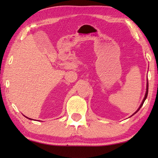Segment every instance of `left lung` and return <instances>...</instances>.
Here are the masks:
<instances>
[{"mask_svg":"<svg viewBox=\"0 0 158 158\" xmlns=\"http://www.w3.org/2000/svg\"><path fill=\"white\" fill-rule=\"evenodd\" d=\"M147 81H148V82H147V87H146V93H145V95H144V99H143V100H142V103H141V104H140V106H139V108H138V109H137V111H136L135 112V113H134V114H132V115H131V116H132L134 115V114H135L136 113H137V112L138 111H139V110L140 109V108H141V107L142 106V105H143V103H144V101H145V100H146L147 97H148V80H147Z\"/></svg>","mask_w":158,"mask_h":158,"instance_id":"1","label":"left lung"}]
</instances>
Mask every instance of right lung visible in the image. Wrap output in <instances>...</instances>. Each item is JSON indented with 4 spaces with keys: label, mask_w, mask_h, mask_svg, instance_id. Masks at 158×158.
Instances as JSON below:
<instances>
[{
    "label": "right lung",
    "mask_w": 158,
    "mask_h": 158,
    "mask_svg": "<svg viewBox=\"0 0 158 158\" xmlns=\"http://www.w3.org/2000/svg\"><path fill=\"white\" fill-rule=\"evenodd\" d=\"M25 117H26V118H29V119H30V120H32L31 118H28V117H27V116H25Z\"/></svg>",
    "instance_id": "add662e5"
}]
</instances>
